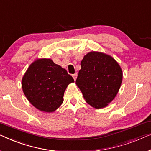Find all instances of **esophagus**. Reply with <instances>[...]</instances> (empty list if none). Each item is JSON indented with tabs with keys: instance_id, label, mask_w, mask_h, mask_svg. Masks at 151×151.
Listing matches in <instances>:
<instances>
[{
	"instance_id": "34e87169",
	"label": "esophagus",
	"mask_w": 151,
	"mask_h": 151,
	"mask_svg": "<svg viewBox=\"0 0 151 151\" xmlns=\"http://www.w3.org/2000/svg\"><path fill=\"white\" fill-rule=\"evenodd\" d=\"M76 76H77V74L76 73H75L74 75H73V77L75 81H76Z\"/></svg>"
}]
</instances>
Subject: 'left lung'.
Listing matches in <instances>:
<instances>
[{
  "instance_id": "8db88e82",
  "label": "left lung",
  "mask_w": 151,
  "mask_h": 151,
  "mask_svg": "<svg viewBox=\"0 0 151 151\" xmlns=\"http://www.w3.org/2000/svg\"><path fill=\"white\" fill-rule=\"evenodd\" d=\"M76 84L89 105L104 108L118 94L122 81V71L117 61L109 55L90 52L81 62Z\"/></svg>"
}]
</instances>
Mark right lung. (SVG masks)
<instances>
[{
    "instance_id": "1",
    "label": "right lung",
    "mask_w": 151,
    "mask_h": 151,
    "mask_svg": "<svg viewBox=\"0 0 151 151\" xmlns=\"http://www.w3.org/2000/svg\"><path fill=\"white\" fill-rule=\"evenodd\" d=\"M75 82L66 70L50 59H37L23 76V92L32 105L44 112H53L63 101L67 86Z\"/></svg>"
}]
</instances>
